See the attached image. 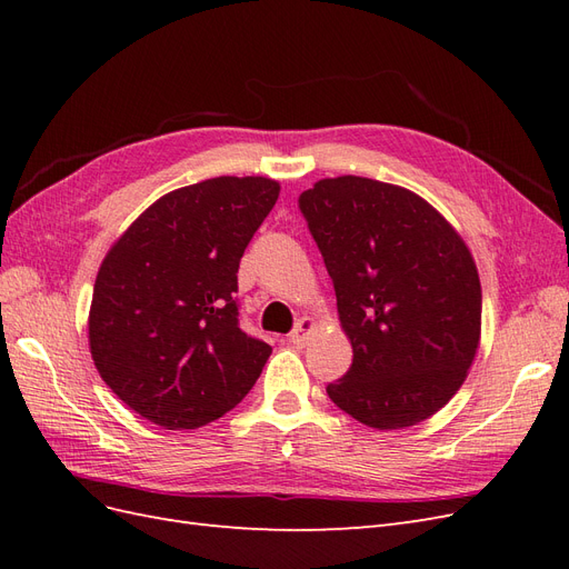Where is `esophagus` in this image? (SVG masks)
I'll return each instance as SVG.
<instances>
[{"instance_id": "34e87169", "label": "esophagus", "mask_w": 569, "mask_h": 569, "mask_svg": "<svg viewBox=\"0 0 569 569\" xmlns=\"http://www.w3.org/2000/svg\"><path fill=\"white\" fill-rule=\"evenodd\" d=\"M316 330H318V322H316L313 318H301V320L297 322V327H295V332L289 335V339L295 341L297 347H306L308 339L313 337Z\"/></svg>"}]
</instances>
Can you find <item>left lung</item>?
I'll list each match as a JSON object with an SVG mask.
<instances>
[{"label": "left lung", "instance_id": "obj_1", "mask_svg": "<svg viewBox=\"0 0 569 569\" xmlns=\"http://www.w3.org/2000/svg\"><path fill=\"white\" fill-rule=\"evenodd\" d=\"M299 206L353 349L327 396L372 429L432 418L462 387L481 339V284L465 239L420 194L370 178L318 180Z\"/></svg>", "mask_w": 569, "mask_h": 569}]
</instances>
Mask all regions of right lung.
Here are the masks:
<instances>
[{
    "instance_id": "right-lung-1",
    "label": "right lung",
    "mask_w": 569,
    "mask_h": 569,
    "mask_svg": "<svg viewBox=\"0 0 569 569\" xmlns=\"http://www.w3.org/2000/svg\"><path fill=\"white\" fill-rule=\"evenodd\" d=\"M280 182L222 176L153 201L99 266L88 318L101 380L137 416L197 429L256 385L272 349L237 325V270Z\"/></svg>"
}]
</instances>
